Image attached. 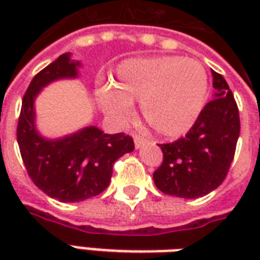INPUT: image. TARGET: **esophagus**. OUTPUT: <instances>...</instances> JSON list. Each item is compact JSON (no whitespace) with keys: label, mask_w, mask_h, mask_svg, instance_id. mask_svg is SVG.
<instances>
[{"label":"esophagus","mask_w":260,"mask_h":260,"mask_svg":"<svg viewBox=\"0 0 260 260\" xmlns=\"http://www.w3.org/2000/svg\"><path fill=\"white\" fill-rule=\"evenodd\" d=\"M134 142H135V147L136 149H139V147H142L143 145H146L147 139L145 138V136H142V135H135V138H134Z\"/></svg>","instance_id":"obj_1"}]
</instances>
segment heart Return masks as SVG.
I'll return each instance as SVG.
<instances>
[{
	"mask_svg": "<svg viewBox=\"0 0 260 260\" xmlns=\"http://www.w3.org/2000/svg\"><path fill=\"white\" fill-rule=\"evenodd\" d=\"M207 74L196 59L158 55L125 59L117 67L113 86L99 93L110 118L124 122L132 114L131 103H141L143 118L158 135L186 134L203 110Z\"/></svg>",
	"mask_w": 260,
	"mask_h": 260,
	"instance_id": "heart-1",
	"label": "heart"
}]
</instances>
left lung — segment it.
<instances>
[{"label": "left lung", "mask_w": 260, "mask_h": 260, "mask_svg": "<svg viewBox=\"0 0 260 260\" xmlns=\"http://www.w3.org/2000/svg\"><path fill=\"white\" fill-rule=\"evenodd\" d=\"M214 99L185 136L158 145L163 163L153 173L166 195L195 199L214 191L227 177L240 136V113L223 76L212 71Z\"/></svg>", "instance_id": "8db88e82"}]
</instances>
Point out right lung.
Wrapping results in <instances>:
<instances>
[{
    "instance_id": "add662e5",
    "label": "right lung",
    "mask_w": 260,
    "mask_h": 260,
    "mask_svg": "<svg viewBox=\"0 0 260 260\" xmlns=\"http://www.w3.org/2000/svg\"><path fill=\"white\" fill-rule=\"evenodd\" d=\"M79 65L67 53L42 69L23 96L16 128L20 156L30 180L59 202H80L102 193L110 184L114 163L135 149L129 135H108L96 126L55 141L37 132L35 99L39 91L53 80L76 78Z\"/></svg>"
}]
</instances>
